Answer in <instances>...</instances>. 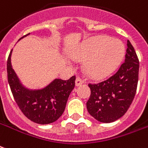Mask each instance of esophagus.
<instances>
[{
    "mask_svg": "<svg viewBox=\"0 0 148 148\" xmlns=\"http://www.w3.org/2000/svg\"><path fill=\"white\" fill-rule=\"evenodd\" d=\"M83 81H82V79L81 78V77H77L76 78V81H75V85H76L77 87L80 86L81 84H83Z\"/></svg>",
    "mask_w": 148,
    "mask_h": 148,
    "instance_id": "1",
    "label": "esophagus"
}]
</instances>
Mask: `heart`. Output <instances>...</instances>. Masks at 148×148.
Segmentation results:
<instances>
[{"label": "heart", "mask_w": 148, "mask_h": 148, "mask_svg": "<svg viewBox=\"0 0 148 148\" xmlns=\"http://www.w3.org/2000/svg\"><path fill=\"white\" fill-rule=\"evenodd\" d=\"M125 47L120 40L106 36L95 37L82 43L74 52L77 59H87L84 70L94 79L110 76L121 64L125 56Z\"/></svg>", "instance_id": "obj_1"}]
</instances>
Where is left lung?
<instances>
[{"mask_svg":"<svg viewBox=\"0 0 148 148\" xmlns=\"http://www.w3.org/2000/svg\"><path fill=\"white\" fill-rule=\"evenodd\" d=\"M125 62L119 71L106 81L89 84L91 95L88 112L101 123H112L121 118L129 109L137 91L139 60L134 48L127 40Z\"/></svg>","mask_w":148,"mask_h":148,"instance_id":"left-lung-1","label":"left lung"}]
</instances>
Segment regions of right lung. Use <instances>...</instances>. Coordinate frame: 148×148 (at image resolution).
Returning <instances> with one entry per match:
<instances>
[{
    "mask_svg": "<svg viewBox=\"0 0 148 148\" xmlns=\"http://www.w3.org/2000/svg\"><path fill=\"white\" fill-rule=\"evenodd\" d=\"M11 53L12 49L7 61L8 80L19 109L28 119L36 123L43 125L56 121L64 112L68 97L75 86V76L66 81L54 79L42 89L27 88L21 84L12 68Z\"/></svg>",
    "mask_w": 148,
    "mask_h": 148,
    "instance_id": "1",
    "label": "right lung"
}]
</instances>
